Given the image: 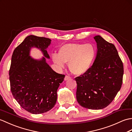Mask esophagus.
Instances as JSON below:
<instances>
[{
    "label": "esophagus",
    "instance_id": "1",
    "mask_svg": "<svg viewBox=\"0 0 132 132\" xmlns=\"http://www.w3.org/2000/svg\"><path fill=\"white\" fill-rule=\"evenodd\" d=\"M71 79V77L69 76V75H66L65 77H64V80H68L69 79Z\"/></svg>",
    "mask_w": 132,
    "mask_h": 132
}]
</instances>
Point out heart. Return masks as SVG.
<instances>
[{
    "label": "heart",
    "mask_w": 132,
    "mask_h": 132,
    "mask_svg": "<svg viewBox=\"0 0 132 132\" xmlns=\"http://www.w3.org/2000/svg\"><path fill=\"white\" fill-rule=\"evenodd\" d=\"M96 47L92 44L69 43L64 45L59 50L58 55L52 56L54 62L64 68L69 63L70 70L75 75H82L91 68L96 55Z\"/></svg>",
    "instance_id": "obj_1"
}]
</instances>
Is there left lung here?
<instances>
[{
    "label": "left lung",
    "mask_w": 132,
    "mask_h": 132,
    "mask_svg": "<svg viewBox=\"0 0 132 132\" xmlns=\"http://www.w3.org/2000/svg\"><path fill=\"white\" fill-rule=\"evenodd\" d=\"M97 52L88 70L75 78L77 100L86 108H105L116 97L122 83L124 66L114 45L100 36L94 37Z\"/></svg>",
    "instance_id": "8db88e82"
}]
</instances>
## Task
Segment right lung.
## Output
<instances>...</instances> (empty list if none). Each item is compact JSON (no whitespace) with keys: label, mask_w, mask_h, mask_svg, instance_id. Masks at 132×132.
<instances>
[{"label":"right lung","mask_w":132,"mask_h":132,"mask_svg":"<svg viewBox=\"0 0 132 132\" xmlns=\"http://www.w3.org/2000/svg\"><path fill=\"white\" fill-rule=\"evenodd\" d=\"M48 38L28 36L14 50L9 70L10 88L22 108L33 114L46 112L55 105L57 89L65 75L58 74L46 62L45 58L35 60L29 56L31 47L40 49L45 57L50 44Z\"/></svg>","instance_id":"obj_1"}]
</instances>
